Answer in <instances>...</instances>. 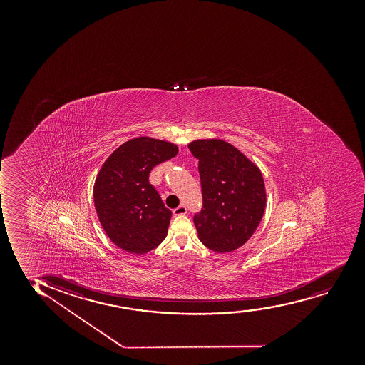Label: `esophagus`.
Returning a JSON list of instances; mask_svg holds the SVG:
<instances>
[{"label": "esophagus", "mask_w": 365, "mask_h": 365, "mask_svg": "<svg viewBox=\"0 0 365 365\" xmlns=\"http://www.w3.org/2000/svg\"><path fill=\"white\" fill-rule=\"evenodd\" d=\"M173 213H174V215H184V214L187 213V208L185 205H179L178 208L173 210Z\"/></svg>", "instance_id": "esophagus-1"}]
</instances>
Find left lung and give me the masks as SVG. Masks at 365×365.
I'll use <instances>...</instances> for the list:
<instances>
[{
  "mask_svg": "<svg viewBox=\"0 0 365 365\" xmlns=\"http://www.w3.org/2000/svg\"><path fill=\"white\" fill-rule=\"evenodd\" d=\"M197 158L203 210L193 217L205 247L227 253L251 239L267 205L264 179L247 155L220 138L189 143Z\"/></svg>",
  "mask_w": 365,
  "mask_h": 365,
  "instance_id": "left-lung-1",
  "label": "left lung"
}]
</instances>
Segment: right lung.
<instances>
[{
    "label": "right lung",
    "instance_id": "add662e5",
    "mask_svg": "<svg viewBox=\"0 0 365 365\" xmlns=\"http://www.w3.org/2000/svg\"><path fill=\"white\" fill-rule=\"evenodd\" d=\"M175 143L160 138H131L102 164L93 185L101 225L110 241L128 253L145 255L168 234L172 212L150 184L157 164L174 158Z\"/></svg>",
    "mask_w": 365,
    "mask_h": 365
}]
</instances>
